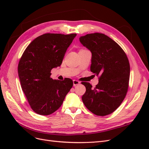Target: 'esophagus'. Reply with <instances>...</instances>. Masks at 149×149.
Returning <instances> with one entry per match:
<instances>
[{
    "instance_id": "1",
    "label": "esophagus",
    "mask_w": 149,
    "mask_h": 149,
    "mask_svg": "<svg viewBox=\"0 0 149 149\" xmlns=\"http://www.w3.org/2000/svg\"><path fill=\"white\" fill-rule=\"evenodd\" d=\"M79 83H80V82L79 81L75 80V79L73 80V86H76V85H78Z\"/></svg>"
}]
</instances>
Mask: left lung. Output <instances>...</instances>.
Returning a JSON list of instances; mask_svg holds the SVG:
<instances>
[{
	"label": "left lung",
	"instance_id": "1",
	"mask_svg": "<svg viewBox=\"0 0 149 149\" xmlns=\"http://www.w3.org/2000/svg\"><path fill=\"white\" fill-rule=\"evenodd\" d=\"M79 41L92 53L91 71L100 76L94 88L89 83H83L86 87L83 102L95 115L110 114L118 109L127 92L130 65L127 55L118 43L103 33L87 34Z\"/></svg>",
	"mask_w": 149,
	"mask_h": 149
}]
</instances>
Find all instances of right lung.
Listing matches in <instances>:
<instances>
[{
    "label": "right lung",
    "mask_w": 149,
    "mask_h": 149,
    "mask_svg": "<svg viewBox=\"0 0 149 149\" xmlns=\"http://www.w3.org/2000/svg\"><path fill=\"white\" fill-rule=\"evenodd\" d=\"M76 33H45L26 47L18 65L20 84L32 110L47 116L60 108L73 85L70 78H50L51 70L60 66Z\"/></svg>",
    "instance_id": "obj_1"
}]
</instances>
